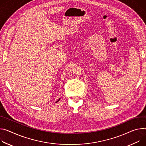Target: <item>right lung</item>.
Listing matches in <instances>:
<instances>
[{
    "instance_id": "1",
    "label": "right lung",
    "mask_w": 146,
    "mask_h": 146,
    "mask_svg": "<svg viewBox=\"0 0 146 146\" xmlns=\"http://www.w3.org/2000/svg\"><path fill=\"white\" fill-rule=\"evenodd\" d=\"M60 98H59V100H58V101H56V102H55V103H56V102H58V101H59V100H60Z\"/></svg>"
}]
</instances>
